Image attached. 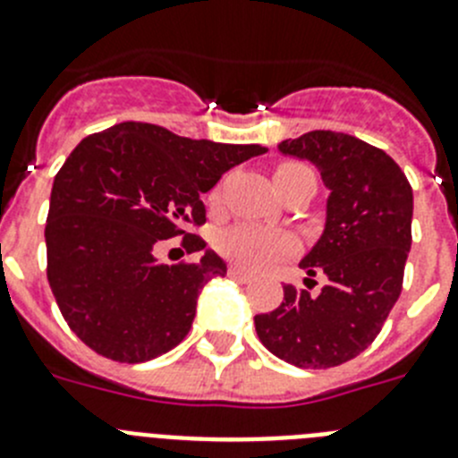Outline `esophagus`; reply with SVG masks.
Returning a JSON list of instances; mask_svg holds the SVG:
<instances>
[{
    "label": "esophagus",
    "mask_w": 458,
    "mask_h": 458,
    "mask_svg": "<svg viewBox=\"0 0 458 458\" xmlns=\"http://www.w3.org/2000/svg\"><path fill=\"white\" fill-rule=\"evenodd\" d=\"M229 275H232L233 279H238V282H250V279H252V273L241 268V266H229Z\"/></svg>",
    "instance_id": "34e87169"
}]
</instances>
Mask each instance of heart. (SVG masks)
I'll return each instance as SVG.
<instances>
[{"mask_svg": "<svg viewBox=\"0 0 458 458\" xmlns=\"http://www.w3.org/2000/svg\"><path fill=\"white\" fill-rule=\"evenodd\" d=\"M301 167L302 165L284 163L279 165L277 174ZM216 197L217 194H213V199ZM217 248L226 259H232L233 264L250 270H261L268 268L279 259H286L298 252V238L284 229H273V226L236 225L222 233Z\"/></svg>", "mask_w": 458, "mask_h": 458, "instance_id": "b5f03b06", "label": "heart"}]
</instances>
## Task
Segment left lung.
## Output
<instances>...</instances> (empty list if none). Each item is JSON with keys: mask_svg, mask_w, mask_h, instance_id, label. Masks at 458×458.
<instances>
[{"mask_svg": "<svg viewBox=\"0 0 458 458\" xmlns=\"http://www.w3.org/2000/svg\"><path fill=\"white\" fill-rule=\"evenodd\" d=\"M318 167L327 197L326 229L301 261L323 273L321 293L284 286V301L254 326L266 349L302 369L349 362L380 333L402 293L411 250L412 188L386 151L353 135L311 131L279 144Z\"/></svg>", "mask_w": 458, "mask_h": 458, "instance_id": "8db88e82", "label": "left lung"}]
</instances>
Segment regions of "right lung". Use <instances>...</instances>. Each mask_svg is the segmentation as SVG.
Returning a JSON list of instances; mask_svg holds the SVG:
<instances>
[{"instance_id": "right-lung-1", "label": "right lung", "mask_w": 458, "mask_h": 458, "mask_svg": "<svg viewBox=\"0 0 458 458\" xmlns=\"http://www.w3.org/2000/svg\"><path fill=\"white\" fill-rule=\"evenodd\" d=\"M266 153L259 144L190 140L123 121L80 141L55 176L47 210V282L68 327L116 362H147L181 344L206 282L226 264L183 225L206 222L201 194ZM183 235L194 265H157V245Z\"/></svg>"}]
</instances>
